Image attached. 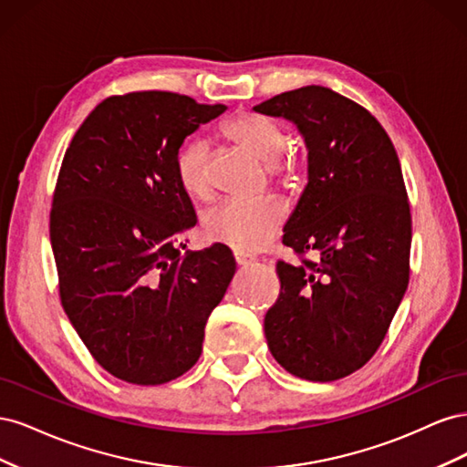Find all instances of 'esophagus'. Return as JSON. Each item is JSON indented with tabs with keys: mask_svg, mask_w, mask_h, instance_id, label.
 Wrapping results in <instances>:
<instances>
[{
	"mask_svg": "<svg viewBox=\"0 0 467 467\" xmlns=\"http://www.w3.org/2000/svg\"><path fill=\"white\" fill-rule=\"evenodd\" d=\"M234 259H235V263H237L239 266H245V265L253 263V259H251L249 255H245V253H239V251L234 253Z\"/></svg>",
	"mask_w": 467,
	"mask_h": 467,
	"instance_id": "34e87169",
	"label": "esophagus"
}]
</instances>
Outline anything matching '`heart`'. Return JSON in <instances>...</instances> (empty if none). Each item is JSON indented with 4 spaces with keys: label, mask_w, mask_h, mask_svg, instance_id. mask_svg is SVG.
Listing matches in <instances>:
<instances>
[{
    "label": "heart",
    "mask_w": 467,
    "mask_h": 467,
    "mask_svg": "<svg viewBox=\"0 0 467 467\" xmlns=\"http://www.w3.org/2000/svg\"><path fill=\"white\" fill-rule=\"evenodd\" d=\"M225 132L263 161L271 177L282 185H292L304 173V158L298 153H282L286 146V134L282 124L263 115H244L234 119ZM177 177L181 187L196 199H208L212 181L208 171V146L202 140H192L182 146L177 161ZM286 210L275 199L255 202L223 201L208 210L202 218V232L210 242L223 244L232 249L253 253L263 249L278 234Z\"/></svg>",
    "instance_id": "b5f03b06"
}]
</instances>
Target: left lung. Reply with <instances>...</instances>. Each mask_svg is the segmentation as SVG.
<instances>
[{"label": "left lung", "instance_id": "1", "mask_svg": "<svg viewBox=\"0 0 467 467\" xmlns=\"http://www.w3.org/2000/svg\"><path fill=\"white\" fill-rule=\"evenodd\" d=\"M253 110L304 136L307 185L282 244L319 259L276 263L268 348L302 379L345 378L374 357L409 285L411 212L400 158L368 110L327 88L280 93Z\"/></svg>", "mask_w": 467, "mask_h": 467}]
</instances>
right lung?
Wrapping results in <instances>:
<instances>
[{
  "label": "right lung",
  "instance_id": "obj_1",
  "mask_svg": "<svg viewBox=\"0 0 467 467\" xmlns=\"http://www.w3.org/2000/svg\"><path fill=\"white\" fill-rule=\"evenodd\" d=\"M223 110L169 91L115 95L66 150L50 210L60 300L91 357L129 384L160 386L192 368L234 278L225 245H177L196 223L179 148Z\"/></svg>",
  "mask_w": 467,
  "mask_h": 467
}]
</instances>
